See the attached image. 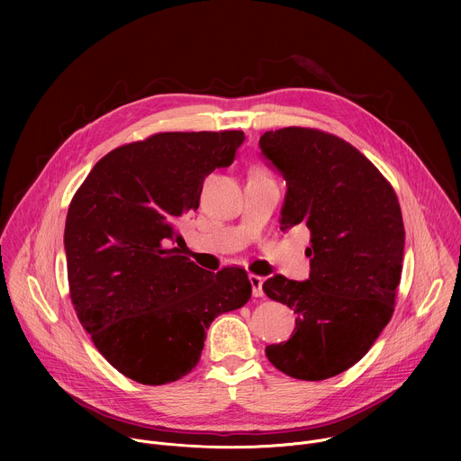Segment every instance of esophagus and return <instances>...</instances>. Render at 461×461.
I'll return each instance as SVG.
<instances>
[{"instance_id": "obj_1", "label": "esophagus", "mask_w": 461, "mask_h": 461, "mask_svg": "<svg viewBox=\"0 0 461 461\" xmlns=\"http://www.w3.org/2000/svg\"><path fill=\"white\" fill-rule=\"evenodd\" d=\"M249 283H251V294L253 297H262V283H265V279H262L260 276H249L248 277Z\"/></svg>"}]
</instances>
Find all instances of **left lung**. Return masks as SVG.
Wrapping results in <instances>:
<instances>
[{
  "instance_id": "1",
  "label": "left lung",
  "mask_w": 461,
  "mask_h": 461,
  "mask_svg": "<svg viewBox=\"0 0 461 461\" xmlns=\"http://www.w3.org/2000/svg\"><path fill=\"white\" fill-rule=\"evenodd\" d=\"M258 148L286 180L281 230H310V277L262 285L297 313L292 338L267 347V356L295 379L334 377L370 350L392 317L405 248L398 196L365 155L319 129L267 131Z\"/></svg>"
}]
</instances>
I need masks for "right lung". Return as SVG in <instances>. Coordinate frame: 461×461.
I'll use <instances>...</instances> for the list:
<instances>
[{"mask_svg": "<svg viewBox=\"0 0 461 461\" xmlns=\"http://www.w3.org/2000/svg\"><path fill=\"white\" fill-rule=\"evenodd\" d=\"M244 139L199 131L125 144L73 196L63 235L71 301L98 352L129 379L166 384L191 372L213 319L251 297L242 268L206 272L171 248L204 178L231 166Z\"/></svg>", "mask_w": 461, "mask_h": 461, "instance_id": "1", "label": "right lung"}]
</instances>
